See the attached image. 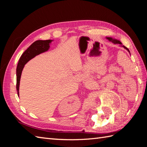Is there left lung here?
I'll list each match as a JSON object with an SVG mask.
<instances>
[{
    "label": "left lung",
    "mask_w": 147,
    "mask_h": 147,
    "mask_svg": "<svg viewBox=\"0 0 147 147\" xmlns=\"http://www.w3.org/2000/svg\"><path fill=\"white\" fill-rule=\"evenodd\" d=\"M106 38H107V39L109 40V41H110V42H112L113 43H114V44H119L121 47H124L126 50H127V51H128V52L130 54V52H129V49H127V47H126L125 46L123 45V44H122V43L119 41V40H117V39H114V38H111V37H106ZM130 55H131V54H130Z\"/></svg>",
    "instance_id": "left-lung-1"
}]
</instances>
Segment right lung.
<instances>
[{
  "label": "right lung",
  "mask_w": 147,
  "mask_h": 147,
  "mask_svg": "<svg viewBox=\"0 0 147 147\" xmlns=\"http://www.w3.org/2000/svg\"><path fill=\"white\" fill-rule=\"evenodd\" d=\"M52 41L53 40H36L33 43L21 56L16 69V89L18 96L21 73L24 65L31 59L35 57V56L47 51L50 48V44Z\"/></svg>",
  "instance_id": "1"
}]
</instances>
